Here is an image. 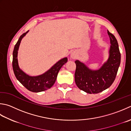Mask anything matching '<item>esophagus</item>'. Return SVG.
Segmentation results:
<instances>
[{
  "mask_svg": "<svg viewBox=\"0 0 131 131\" xmlns=\"http://www.w3.org/2000/svg\"><path fill=\"white\" fill-rule=\"evenodd\" d=\"M70 56L72 58H75L77 57V53L75 52H72L71 53Z\"/></svg>",
  "mask_w": 131,
  "mask_h": 131,
  "instance_id": "1",
  "label": "esophagus"
}]
</instances>
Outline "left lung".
<instances>
[{"label": "left lung", "instance_id": "obj_1", "mask_svg": "<svg viewBox=\"0 0 131 131\" xmlns=\"http://www.w3.org/2000/svg\"><path fill=\"white\" fill-rule=\"evenodd\" d=\"M110 40L109 57L98 70L89 69L84 63L76 60L75 82L78 88L89 94H98L108 89L115 81L121 60L117 40L107 30Z\"/></svg>", "mask_w": 131, "mask_h": 131}]
</instances>
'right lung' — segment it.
Returning a JSON list of instances; mask_svg holds the SVG:
<instances>
[{"instance_id":"right-lung-1","label":"right lung","mask_w":131,"mask_h":131,"mask_svg":"<svg viewBox=\"0 0 131 131\" xmlns=\"http://www.w3.org/2000/svg\"><path fill=\"white\" fill-rule=\"evenodd\" d=\"M29 30L20 36L13 51L12 67L13 70L17 79L25 88L30 91L38 93L50 89L57 79L58 73L62 66L68 61V58L65 57L59 60L52 68L42 74L37 76H30L24 73L19 68L17 60V54L19 46L22 38Z\"/></svg>"}]
</instances>
